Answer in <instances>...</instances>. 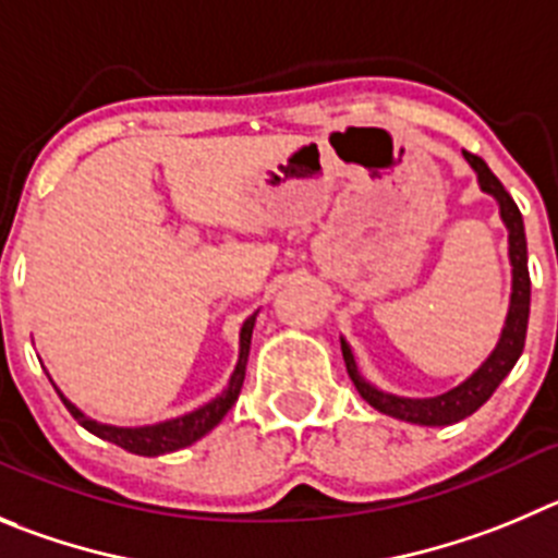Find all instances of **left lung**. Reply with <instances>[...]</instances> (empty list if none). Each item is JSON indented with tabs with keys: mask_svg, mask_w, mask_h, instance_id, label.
Returning a JSON list of instances; mask_svg holds the SVG:
<instances>
[{
	"mask_svg": "<svg viewBox=\"0 0 558 558\" xmlns=\"http://www.w3.org/2000/svg\"><path fill=\"white\" fill-rule=\"evenodd\" d=\"M473 170H476V179L482 192L493 195L501 208V220L509 231V264H512V294H509V311L507 322H504L501 338H498L496 350L490 352V357L465 379L457 388L446 390L440 397L429 399H408L397 397V393H385V390L374 388L372 383L361 377L357 372L355 355H352L350 343L341 338V352L343 363H347V372H350L352 383H355L357 393L372 404L379 413L390 415V418L410 421V424L421 426H449L457 421L468 418L471 413H476L487 399L496 393V388L501 385V379L507 377L514 368L518 357L523 355L525 343V327H529V305H531V280H529V250H525V228L523 217H520L518 203L512 201L507 190H504L501 181L493 175V170L484 165V159H478L476 154H468L462 150Z\"/></svg>",
	"mask_w": 558,
	"mask_h": 558,
	"instance_id": "obj_1",
	"label": "left lung"
}]
</instances>
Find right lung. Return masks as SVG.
<instances>
[{"instance_id":"add662e5","label":"right lung","mask_w":558,"mask_h":558,"mask_svg":"<svg viewBox=\"0 0 558 558\" xmlns=\"http://www.w3.org/2000/svg\"><path fill=\"white\" fill-rule=\"evenodd\" d=\"M253 327H255V314L247 316L239 330V361L236 368H233L231 379H228V388L222 390L220 397L206 402L203 408L192 410V413L179 415V418L170 421H159V424L150 426H112V424H101V421H93L82 413L76 404L68 402L62 397V390H57L62 399V404L68 408V413L74 415L87 432H93L101 440H109V444L121 446V449L132 451V454L140 457H159V454H170V451H179L184 446H192L195 440H201L203 435L215 429L222 418H226L228 410L233 408V402L239 399V390H242L244 383V368H247V355H250V338H253Z\"/></svg>"}]
</instances>
